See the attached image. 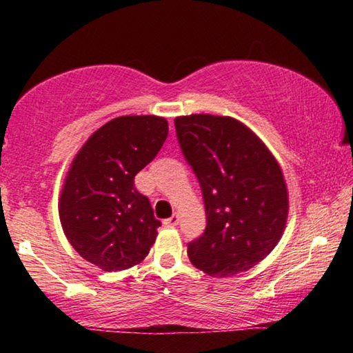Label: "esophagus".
<instances>
[{
    "mask_svg": "<svg viewBox=\"0 0 353 353\" xmlns=\"http://www.w3.org/2000/svg\"><path fill=\"white\" fill-rule=\"evenodd\" d=\"M178 221H180V216H178V214H173L170 219L163 220V225H165V226H176Z\"/></svg>",
    "mask_w": 353,
    "mask_h": 353,
    "instance_id": "obj_1",
    "label": "esophagus"
}]
</instances>
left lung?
I'll return each mask as SVG.
<instances>
[{
    "instance_id": "obj_1",
    "label": "left lung",
    "mask_w": 353,
    "mask_h": 353,
    "mask_svg": "<svg viewBox=\"0 0 353 353\" xmlns=\"http://www.w3.org/2000/svg\"><path fill=\"white\" fill-rule=\"evenodd\" d=\"M183 156L199 181L207 226L188 257L215 278L248 272L267 257L286 228L289 199L281 167L257 134L233 117L175 119Z\"/></svg>"
}]
</instances>
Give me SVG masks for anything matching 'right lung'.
Wrapping results in <instances>:
<instances>
[{
	"mask_svg": "<svg viewBox=\"0 0 353 353\" xmlns=\"http://www.w3.org/2000/svg\"><path fill=\"white\" fill-rule=\"evenodd\" d=\"M168 123L123 115L91 134L70 163L59 199L62 230L77 252L104 272L138 265L161 226L134 175L161 151Z\"/></svg>",
	"mask_w": 353,
	"mask_h": 353,
	"instance_id": "right-lung-1",
	"label": "right lung"
}]
</instances>
